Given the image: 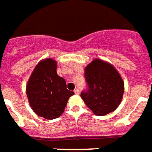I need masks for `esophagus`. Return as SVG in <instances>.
Returning a JSON list of instances; mask_svg holds the SVG:
<instances>
[{
	"mask_svg": "<svg viewBox=\"0 0 152 152\" xmlns=\"http://www.w3.org/2000/svg\"><path fill=\"white\" fill-rule=\"evenodd\" d=\"M74 92H75V94H80V91H79V89H77V88L75 89V90L74 91Z\"/></svg>",
	"mask_w": 152,
	"mask_h": 152,
	"instance_id": "obj_1",
	"label": "esophagus"
}]
</instances>
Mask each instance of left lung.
<instances>
[{"instance_id":"left-lung-1","label":"left lung","mask_w":152,"mask_h":152,"mask_svg":"<svg viewBox=\"0 0 152 152\" xmlns=\"http://www.w3.org/2000/svg\"><path fill=\"white\" fill-rule=\"evenodd\" d=\"M87 91L81 97L86 105L98 116L115 111L120 104L124 85L113 65L100 59H94L85 69Z\"/></svg>"}]
</instances>
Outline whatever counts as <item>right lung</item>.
<instances>
[{
  "label": "right lung",
  "mask_w": 152,
  "mask_h": 152,
  "mask_svg": "<svg viewBox=\"0 0 152 152\" xmlns=\"http://www.w3.org/2000/svg\"><path fill=\"white\" fill-rule=\"evenodd\" d=\"M26 92L32 110L38 116L51 120L60 117L73 91L57 74V62L51 58L39 62L34 69Z\"/></svg>",
  "instance_id": "obj_1"
}]
</instances>
